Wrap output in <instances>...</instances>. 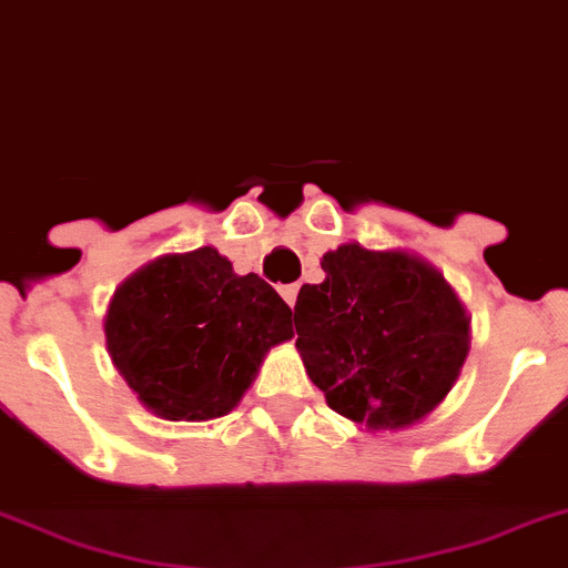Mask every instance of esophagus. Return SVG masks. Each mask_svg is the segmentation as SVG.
<instances>
[{"instance_id":"obj_1","label":"esophagus","mask_w":568,"mask_h":568,"mask_svg":"<svg viewBox=\"0 0 568 568\" xmlns=\"http://www.w3.org/2000/svg\"><path fill=\"white\" fill-rule=\"evenodd\" d=\"M278 293H281V298H284L290 307H293L295 298H298V284H284V287H278Z\"/></svg>"}]
</instances>
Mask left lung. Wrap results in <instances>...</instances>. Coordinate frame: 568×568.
Segmentation results:
<instances>
[{
  "label": "left lung",
  "instance_id": "obj_1",
  "mask_svg": "<svg viewBox=\"0 0 568 568\" xmlns=\"http://www.w3.org/2000/svg\"><path fill=\"white\" fill-rule=\"evenodd\" d=\"M295 302V347L336 414L405 428L445 399L468 356V318L425 261L344 244Z\"/></svg>",
  "mask_w": 568,
  "mask_h": 568
}]
</instances>
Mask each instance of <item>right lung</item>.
I'll return each mask as SVG.
<instances>
[{"label":"right lung","instance_id":"add662e5","mask_svg":"<svg viewBox=\"0 0 568 568\" xmlns=\"http://www.w3.org/2000/svg\"><path fill=\"white\" fill-rule=\"evenodd\" d=\"M293 336V310L255 273L235 275L212 246L163 255L120 284L105 316L118 371L172 423L230 414L264 353Z\"/></svg>","mask_w":568,"mask_h":568}]
</instances>
